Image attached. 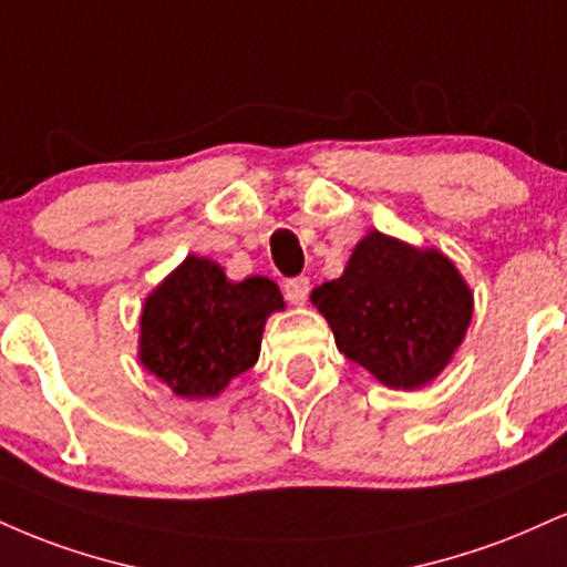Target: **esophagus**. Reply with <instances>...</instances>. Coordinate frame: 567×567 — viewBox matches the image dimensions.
I'll return each instance as SVG.
<instances>
[{"label": "esophagus", "mask_w": 567, "mask_h": 567, "mask_svg": "<svg viewBox=\"0 0 567 567\" xmlns=\"http://www.w3.org/2000/svg\"><path fill=\"white\" fill-rule=\"evenodd\" d=\"M309 290H311L309 277L285 279V298H288L290 303H303L306 298H309Z\"/></svg>", "instance_id": "34e87169"}]
</instances>
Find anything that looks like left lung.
Here are the masks:
<instances>
[{
	"label": "left lung",
	"instance_id": "left-lung-1",
	"mask_svg": "<svg viewBox=\"0 0 567 567\" xmlns=\"http://www.w3.org/2000/svg\"><path fill=\"white\" fill-rule=\"evenodd\" d=\"M338 349L388 388H420L449 364L473 319V296L439 250L370 231L343 277L311 292Z\"/></svg>",
	"mask_w": 567,
	"mask_h": 567
}]
</instances>
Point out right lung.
Wrapping results in <instances>:
<instances>
[{
	"label": "right lung",
	"instance_id": "add662e5",
	"mask_svg": "<svg viewBox=\"0 0 567 567\" xmlns=\"http://www.w3.org/2000/svg\"><path fill=\"white\" fill-rule=\"evenodd\" d=\"M282 306L271 279L231 282L214 261L187 256L147 298L142 364L176 395L208 399L256 364L266 317Z\"/></svg>",
	"mask_w": 567,
	"mask_h": 567
}]
</instances>
